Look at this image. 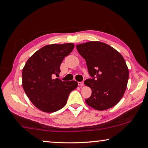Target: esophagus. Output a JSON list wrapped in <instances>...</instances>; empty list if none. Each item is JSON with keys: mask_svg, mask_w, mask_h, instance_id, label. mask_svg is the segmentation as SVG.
Wrapping results in <instances>:
<instances>
[{"mask_svg": "<svg viewBox=\"0 0 148 148\" xmlns=\"http://www.w3.org/2000/svg\"><path fill=\"white\" fill-rule=\"evenodd\" d=\"M78 85L80 86H82L84 85V82L83 81H81V82H78Z\"/></svg>", "mask_w": 148, "mask_h": 148, "instance_id": "esophagus-1", "label": "esophagus"}]
</instances>
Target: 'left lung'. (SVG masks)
<instances>
[{"label": "left lung", "instance_id": "1", "mask_svg": "<svg viewBox=\"0 0 148 148\" xmlns=\"http://www.w3.org/2000/svg\"><path fill=\"white\" fill-rule=\"evenodd\" d=\"M85 59L92 78L84 81L91 88L92 95L86 103L103 111L117 104L127 88L129 72L122 55L107 44L90 41L76 46Z\"/></svg>", "mask_w": 148, "mask_h": 148}]
</instances>
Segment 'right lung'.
Listing matches in <instances>:
<instances>
[{
	"label": "right lung",
	"mask_w": 148,
	"mask_h": 148,
	"mask_svg": "<svg viewBox=\"0 0 148 148\" xmlns=\"http://www.w3.org/2000/svg\"><path fill=\"white\" fill-rule=\"evenodd\" d=\"M74 48V44L47 45L34 53L22 71V85L26 95L36 108L53 112L62 109L68 97L77 86L75 81H63L55 78L60 72L65 56Z\"/></svg>",
	"instance_id": "right-lung-1"
}]
</instances>
